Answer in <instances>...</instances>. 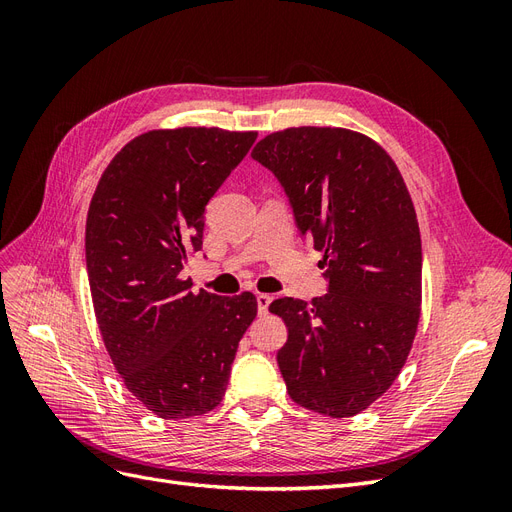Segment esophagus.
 <instances>
[{"label": "esophagus", "instance_id": "34e87169", "mask_svg": "<svg viewBox=\"0 0 512 512\" xmlns=\"http://www.w3.org/2000/svg\"><path fill=\"white\" fill-rule=\"evenodd\" d=\"M271 297H269V294H258V297H256V303H258V314L262 316V314H267L269 312V305H271Z\"/></svg>", "mask_w": 512, "mask_h": 512}]
</instances>
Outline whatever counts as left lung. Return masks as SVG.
Returning a JSON list of instances; mask_svg holds the SVG:
<instances>
[{
	"label": "left lung",
	"mask_w": 512,
	"mask_h": 512,
	"mask_svg": "<svg viewBox=\"0 0 512 512\" xmlns=\"http://www.w3.org/2000/svg\"><path fill=\"white\" fill-rule=\"evenodd\" d=\"M252 158L284 185L329 280L312 303L269 305L288 327L277 352L288 395L331 418L359 414L399 376L421 318V230L406 181L374 138L348 128L273 132Z\"/></svg>",
	"instance_id": "left-lung-1"
}]
</instances>
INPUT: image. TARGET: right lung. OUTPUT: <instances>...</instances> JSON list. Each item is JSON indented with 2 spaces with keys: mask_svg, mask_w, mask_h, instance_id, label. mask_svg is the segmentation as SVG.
Here are the masks:
<instances>
[{
  "mask_svg": "<svg viewBox=\"0 0 512 512\" xmlns=\"http://www.w3.org/2000/svg\"><path fill=\"white\" fill-rule=\"evenodd\" d=\"M258 132L175 128L138 134L91 196L85 258L108 356L126 389L160 418L220 406L252 292H192L183 267L203 247L205 207Z\"/></svg>",
  "mask_w": 512,
  "mask_h": 512,
  "instance_id": "right-lung-1",
  "label": "right lung"
}]
</instances>
